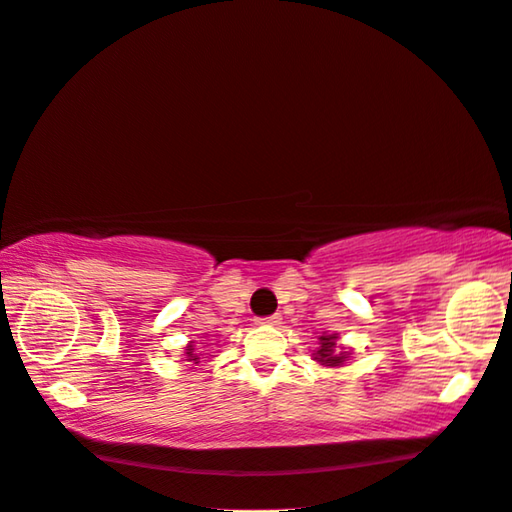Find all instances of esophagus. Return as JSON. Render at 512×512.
I'll list each match as a JSON object with an SVG mask.
<instances>
[{
    "instance_id": "1",
    "label": "esophagus",
    "mask_w": 512,
    "mask_h": 512,
    "mask_svg": "<svg viewBox=\"0 0 512 512\" xmlns=\"http://www.w3.org/2000/svg\"><path fill=\"white\" fill-rule=\"evenodd\" d=\"M280 315H269V317H257L255 324L259 326H278L280 324Z\"/></svg>"
}]
</instances>
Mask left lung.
I'll use <instances>...</instances> for the list:
<instances>
[{"mask_svg": "<svg viewBox=\"0 0 512 512\" xmlns=\"http://www.w3.org/2000/svg\"><path fill=\"white\" fill-rule=\"evenodd\" d=\"M347 356L349 354L345 352V349L338 345V333L322 335V338H319V349L315 352V361H319L322 365H331V368H335V365L345 363Z\"/></svg>", "mask_w": 512, "mask_h": 512, "instance_id": "8db88e82", "label": "left lung"}]
</instances>
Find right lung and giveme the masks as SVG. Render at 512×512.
<instances>
[{"label":"right lung","instance_id":"obj_1","mask_svg":"<svg viewBox=\"0 0 512 512\" xmlns=\"http://www.w3.org/2000/svg\"><path fill=\"white\" fill-rule=\"evenodd\" d=\"M186 356H188V358H186V361H195V363H197V361H200V356H197V354H195V349H193V345H188V349H186Z\"/></svg>","mask_w":512,"mask_h":512}]
</instances>
